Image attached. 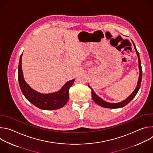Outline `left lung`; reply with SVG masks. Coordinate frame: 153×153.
<instances>
[{
  "label": "left lung",
  "instance_id": "8db88e82",
  "mask_svg": "<svg viewBox=\"0 0 153 153\" xmlns=\"http://www.w3.org/2000/svg\"><path fill=\"white\" fill-rule=\"evenodd\" d=\"M133 42V41H132ZM133 43V45L134 47L136 52L137 53V57H138V60H139V71H140V74H139V80H138V82H137V85L136 86V88L135 89V90L133 91V93L131 94L129 97H128L125 100L119 102V103H108L107 102H105V100H102L101 98H100L96 94V93L94 92L93 90L91 88L90 86L88 85L89 88H91V96L92 98L93 99V100L99 105L105 107V108H122L124 106L126 105L129 102H130L133 100V99L136 96V95L137 94L140 87V85H141V82H142V67H141V61H140V56H139V54L136 48V46L134 45V42Z\"/></svg>",
  "mask_w": 153,
  "mask_h": 153
}]
</instances>
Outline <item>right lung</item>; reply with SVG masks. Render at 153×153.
Here are the masks:
<instances>
[{
    "instance_id": "1",
    "label": "right lung",
    "mask_w": 153,
    "mask_h": 153,
    "mask_svg": "<svg viewBox=\"0 0 153 153\" xmlns=\"http://www.w3.org/2000/svg\"><path fill=\"white\" fill-rule=\"evenodd\" d=\"M22 57L20 55L19 68L18 80L20 90L26 99L36 107L45 110H54L63 107L69 99V90L74 79L65 83L59 91L50 94H42L32 89L24 79L22 70Z\"/></svg>"
}]
</instances>
